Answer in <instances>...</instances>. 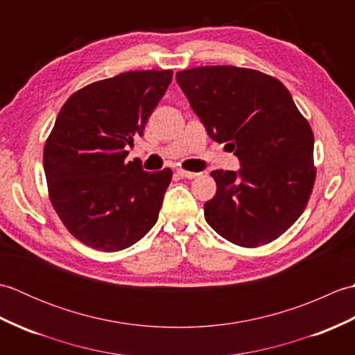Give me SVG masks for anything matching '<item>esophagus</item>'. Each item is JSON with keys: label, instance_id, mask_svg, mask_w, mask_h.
Segmentation results:
<instances>
[{"label": "esophagus", "instance_id": "esophagus-1", "mask_svg": "<svg viewBox=\"0 0 355 355\" xmlns=\"http://www.w3.org/2000/svg\"><path fill=\"white\" fill-rule=\"evenodd\" d=\"M178 175L182 177V178H189V180H192V178H195V177H198L200 173H197V172H189V171H184V169H178Z\"/></svg>", "mask_w": 355, "mask_h": 355}]
</instances>
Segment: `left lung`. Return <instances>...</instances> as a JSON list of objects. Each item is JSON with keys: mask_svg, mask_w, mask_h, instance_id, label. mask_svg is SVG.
<instances>
[{"mask_svg": "<svg viewBox=\"0 0 355 355\" xmlns=\"http://www.w3.org/2000/svg\"><path fill=\"white\" fill-rule=\"evenodd\" d=\"M177 82L207 134L233 150L239 172L212 171L216 193L205 218L239 247H259L288 230L311 197L314 135L281 80L233 65L197 67Z\"/></svg>", "mask_w": 355, "mask_h": 355, "instance_id": "left-lung-1", "label": "left lung"}]
</instances>
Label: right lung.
I'll list each match as a JSON object with an SVG mask.
<instances>
[{
    "label": "right lung",
    "instance_id": "right-lung-1",
    "mask_svg": "<svg viewBox=\"0 0 355 355\" xmlns=\"http://www.w3.org/2000/svg\"><path fill=\"white\" fill-rule=\"evenodd\" d=\"M172 70H141L73 93L45 140L49 198L71 235L102 252L137 243L158 220L172 171L125 162L168 89Z\"/></svg>",
    "mask_w": 355,
    "mask_h": 355
}]
</instances>
